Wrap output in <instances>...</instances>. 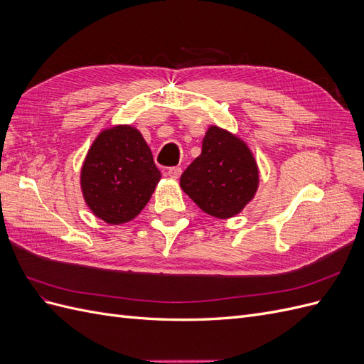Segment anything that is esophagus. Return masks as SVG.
<instances>
[{
	"mask_svg": "<svg viewBox=\"0 0 364 364\" xmlns=\"http://www.w3.org/2000/svg\"><path fill=\"white\" fill-rule=\"evenodd\" d=\"M167 174L170 176L171 179H178L179 176L182 174V168H181V167H170L168 171H167Z\"/></svg>",
	"mask_w": 364,
	"mask_h": 364,
	"instance_id": "34e87169",
	"label": "esophagus"
}]
</instances>
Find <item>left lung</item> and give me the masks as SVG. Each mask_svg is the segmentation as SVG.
I'll return each mask as SVG.
<instances>
[{
  "label": "left lung",
  "instance_id": "8db88e82",
  "mask_svg": "<svg viewBox=\"0 0 364 364\" xmlns=\"http://www.w3.org/2000/svg\"><path fill=\"white\" fill-rule=\"evenodd\" d=\"M181 186L206 214L234 217L257 193L258 167L243 141L213 126L200 156L182 173Z\"/></svg>",
  "mask_w": 364,
  "mask_h": 364
}]
</instances>
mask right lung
I'll return each mask as SVG.
<instances>
[{"instance_id":"1","label":"right lung","mask_w":364,"mask_h":364,"mask_svg":"<svg viewBox=\"0 0 364 364\" xmlns=\"http://www.w3.org/2000/svg\"><path fill=\"white\" fill-rule=\"evenodd\" d=\"M161 179L147 142L130 126L103 130L87 151L82 167L86 205L106 223L135 218L150 200Z\"/></svg>"}]
</instances>
